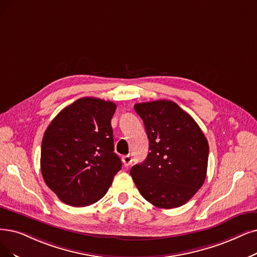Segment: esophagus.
Listing matches in <instances>:
<instances>
[{
	"mask_svg": "<svg viewBox=\"0 0 257 257\" xmlns=\"http://www.w3.org/2000/svg\"><path fill=\"white\" fill-rule=\"evenodd\" d=\"M122 161H123V164H124V167H128L133 161V158L130 155H125V156L122 157Z\"/></svg>",
	"mask_w": 257,
	"mask_h": 257,
	"instance_id": "34e87169",
	"label": "esophagus"
}]
</instances>
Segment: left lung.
<instances>
[{"label":"left lung","instance_id":"left-lung-1","mask_svg":"<svg viewBox=\"0 0 257 257\" xmlns=\"http://www.w3.org/2000/svg\"><path fill=\"white\" fill-rule=\"evenodd\" d=\"M150 141L147 159L130 171L143 198L161 209L188 202L207 176L209 143L195 120L175 102L134 106Z\"/></svg>","mask_w":257,"mask_h":257}]
</instances>
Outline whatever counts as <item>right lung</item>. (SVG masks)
<instances>
[{"label":"right lung","instance_id":"1","mask_svg":"<svg viewBox=\"0 0 257 257\" xmlns=\"http://www.w3.org/2000/svg\"><path fill=\"white\" fill-rule=\"evenodd\" d=\"M116 104L85 97L61 110L41 146V172L61 201L73 207L104 196L122 162L114 153L110 120Z\"/></svg>","mask_w":257,"mask_h":257}]
</instances>
